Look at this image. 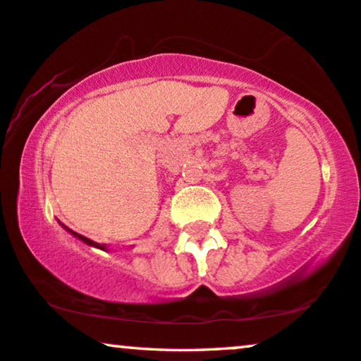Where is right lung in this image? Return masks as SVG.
<instances>
[{
    "mask_svg": "<svg viewBox=\"0 0 361 361\" xmlns=\"http://www.w3.org/2000/svg\"><path fill=\"white\" fill-rule=\"evenodd\" d=\"M68 230V228H67ZM71 231V233L73 235V236H77V238H80L82 241H85L87 245H90V246H97V248H100V250H105V246L103 245H98V243H95V241H92V240H88L87 236H83V235H78V233H75V231H72V230H68Z\"/></svg>",
    "mask_w": 361,
    "mask_h": 361,
    "instance_id": "add662e5",
    "label": "right lung"
}]
</instances>
